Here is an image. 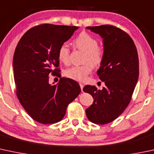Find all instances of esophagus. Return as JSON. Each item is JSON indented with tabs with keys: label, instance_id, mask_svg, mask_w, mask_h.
I'll return each instance as SVG.
<instances>
[{
	"label": "esophagus",
	"instance_id": "esophagus-1",
	"mask_svg": "<svg viewBox=\"0 0 154 154\" xmlns=\"http://www.w3.org/2000/svg\"><path fill=\"white\" fill-rule=\"evenodd\" d=\"M80 88H81V90H82V88H83V87H84L83 84L81 83V82H80Z\"/></svg>",
	"mask_w": 154,
	"mask_h": 154
}]
</instances>
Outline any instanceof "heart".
<instances>
[{
    "instance_id": "heart-1",
    "label": "heart",
    "mask_w": 154,
    "mask_h": 154,
    "mask_svg": "<svg viewBox=\"0 0 154 154\" xmlns=\"http://www.w3.org/2000/svg\"><path fill=\"white\" fill-rule=\"evenodd\" d=\"M77 49L85 53L84 63L80 66H72L66 69L64 74L68 78L76 81H83L91 72L92 66L98 67L103 63L105 57V48L98 45V40L87 32H82L73 41ZM58 59L64 64H68L70 60V48L66 43H62L57 50Z\"/></svg>"
}]
</instances>
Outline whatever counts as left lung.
Instances as JSON below:
<instances>
[{"label": "left lung", "mask_w": 154, "mask_h": 154, "mask_svg": "<svg viewBox=\"0 0 154 154\" xmlns=\"http://www.w3.org/2000/svg\"><path fill=\"white\" fill-rule=\"evenodd\" d=\"M103 38L105 57L97 75L106 86L98 90L85 85L83 91L90 94L93 104L85 110L91 122L105 125L116 119L130 103L139 77V58L130 35L112 25L88 26Z\"/></svg>", "instance_id": "left-lung-1"}]
</instances>
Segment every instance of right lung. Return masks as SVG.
Here are the masks:
<instances>
[{
    "label": "right lung",
    "instance_id": "add662e5",
    "mask_svg": "<svg viewBox=\"0 0 154 154\" xmlns=\"http://www.w3.org/2000/svg\"><path fill=\"white\" fill-rule=\"evenodd\" d=\"M77 26L43 23L29 29L19 40L13 57L16 94L28 114L41 124L63 118L66 108L79 94V84L61 77L57 50ZM50 73L60 77L56 85L48 82Z\"/></svg>",
    "mask_w": 154,
    "mask_h": 154
}]
</instances>
